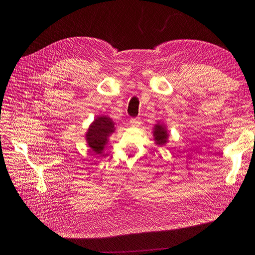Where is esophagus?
Returning <instances> with one entry per match:
<instances>
[{
  "mask_svg": "<svg viewBox=\"0 0 255 255\" xmlns=\"http://www.w3.org/2000/svg\"><path fill=\"white\" fill-rule=\"evenodd\" d=\"M129 122H130V125L133 126V127H139V126L141 125V119H140L139 117L131 118V119L129 120Z\"/></svg>",
  "mask_w": 255,
  "mask_h": 255,
  "instance_id": "esophagus-1",
  "label": "esophagus"
}]
</instances>
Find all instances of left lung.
Instances as JSON below:
<instances>
[{
  "instance_id": "obj_1",
  "label": "left lung",
  "mask_w": 255,
  "mask_h": 255,
  "mask_svg": "<svg viewBox=\"0 0 255 255\" xmlns=\"http://www.w3.org/2000/svg\"><path fill=\"white\" fill-rule=\"evenodd\" d=\"M154 136H155V141L157 144H159V145L165 144L167 141V133H166V129H165L164 126L160 125V124L156 125Z\"/></svg>"
}]
</instances>
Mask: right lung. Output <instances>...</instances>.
Returning a JSON list of instances; mask_svg holds the SVG:
<instances>
[{
  "label": "right lung",
  "instance_id": "right-lung-1",
  "mask_svg": "<svg viewBox=\"0 0 255 255\" xmlns=\"http://www.w3.org/2000/svg\"><path fill=\"white\" fill-rule=\"evenodd\" d=\"M114 129V122L109 117H98L94 120L93 124L90 126L88 133L86 135L89 146L92 148L96 154H100L108 142L109 136L113 133Z\"/></svg>",
  "mask_w": 255,
  "mask_h": 255
}]
</instances>
